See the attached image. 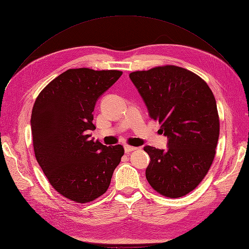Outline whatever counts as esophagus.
<instances>
[{"label":"esophagus","instance_id":"esophagus-1","mask_svg":"<svg viewBox=\"0 0 249 249\" xmlns=\"http://www.w3.org/2000/svg\"><path fill=\"white\" fill-rule=\"evenodd\" d=\"M124 148H125V153H126V154H129V153H130V151H133V150L137 149V147L131 146V145H125Z\"/></svg>","mask_w":249,"mask_h":249}]
</instances>
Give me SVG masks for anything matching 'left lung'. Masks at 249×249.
<instances>
[{
    "label": "left lung",
    "instance_id": "1",
    "mask_svg": "<svg viewBox=\"0 0 249 249\" xmlns=\"http://www.w3.org/2000/svg\"><path fill=\"white\" fill-rule=\"evenodd\" d=\"M129 77L169 138L166 150L143 147L150 158L149 185L166 197L184 196L199 185L214 159L220 119L213 93L198 75L174 65L131 72Z\"/></svg>",
    "mask_w": 249,
    "mask_h": 249
}]
</instances>
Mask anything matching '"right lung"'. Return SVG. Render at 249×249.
<instances>
[{
	"instance_id": "obj_1",
	"label": "right lung",
	"mask_w": 249,
	"mask_h": 249,
	"mask_svg": "<svg viewBox=\"0 0 249 249\" xmlns=\"http://www.w3.org/2000/svg\"><path fill=\"white\" fill-rule=\"evenodd\" d=\"M119 70L69 69L53 79L35 102L31 132L36 159L50 184L77 203L107 190L121 161V144L107 146L89 134L99 96L122 75Z\"/></svg>"
}]
</instances>
